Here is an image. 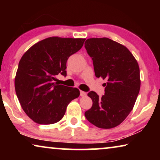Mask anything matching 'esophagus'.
Instances as JSON below:
<instances>
[{
	"mask_svg": "<svg viewBox=\"0 0 160 160\" xmlns=\"http://www.w3.org/2000/svg\"><path fill=\"white\" fill-rule=\"evenodd\" d=\"M87 95V93L85 92L84 91H80V96H82V97H84V96H86Z\"/></svg>",
	"mask_w": 160,
	"mask_h": 160,
	"instance_id": "esophagus-1",
	"label": "esophagus"
}]
</instances>
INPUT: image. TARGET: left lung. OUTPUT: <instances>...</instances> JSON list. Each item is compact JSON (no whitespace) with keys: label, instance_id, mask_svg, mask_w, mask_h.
<instances>
[{"label":"left lung","instance_id":"1","mask_svg":"<svg viewBox=\"0 0 160 160\" xmlns=\"http://www.w3.org/2000/svg\"><path fill=\"white\" fill-rule=\"evenodd\" d=\"M84 47L93 61L96 77L107 80L101 98L93 91L87 94L92 106L85 117L99 128H115L136 101L141 87L138 64L128 48L108 38H89Z\"/></svg>","mask_w":160,"mask_h":160}]
</instances>
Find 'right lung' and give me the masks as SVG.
Returning <instances> with one entry per match:
<instances>
[{
	"mask_svg": "<svg viewBox=\"0 0 160 160\" xmlns=\"http://www.w3.org/2000/svg\"><path fill=\"white\" fill-rule=\"evenodd\" d=\"M85 38L50 37L30 48L19 62L15 91L26 114L35 122L51 124L62 119L68 105L80 95L77 88L54 83L66 76L68 58L83 47Z\"/></svg>",
	"mask_w": 160,
	"mask_h": 160,
	"instance_id": "right-lung-1",
	"label": "right lung"
}]
</instances>
